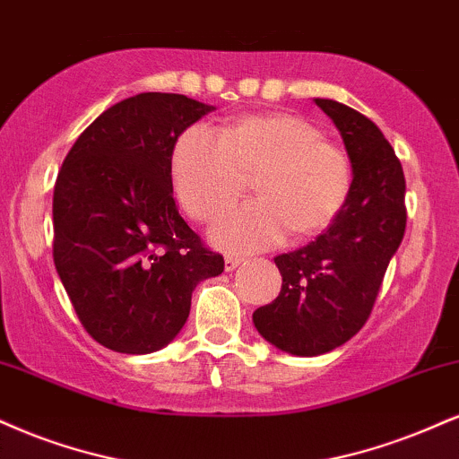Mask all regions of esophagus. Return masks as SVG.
I'll return each instance as SVG.
<instances>
[{
  "instance_id": "esophagus-1",
  "label": "esophagus",
  "mask_w": 459,
  "mask_h": 459,
  "mask_svg": "<svg viewBox=\"0 0 459 459\" xmlns=\"http://www.w3.org/2000/svg\"><path fill=\"white\" fill-rule=\"evenodd\" d=\"M241 263H244V258H241V256H233V254H229V256L224 258V269H226V272H235V269L239 267Z\"/></svg>"
}]
</instances>
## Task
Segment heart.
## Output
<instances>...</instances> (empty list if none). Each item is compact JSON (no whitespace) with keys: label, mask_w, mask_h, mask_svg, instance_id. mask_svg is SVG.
I'll return each mask as SVG.
<instances>
[{"label":"heart","mask_w":459,"mask_h":459,"mask_svg":"<svg viewBox=\"0 0 459 459\" xmlns=\"http://www.w3.org/2000/svg\"><path fill=\"white\" fill-rule=\"evenodd\" d=\"M175 192L198 222H213L254 177L256 201L215 224L229 250H263L290 233L306 239L338 218L352 187L351 160L312 121L290 113L246 115L215 132L192 126L170 160Z\"/></svg>","instance_id":"obj_1"}]
</instances>
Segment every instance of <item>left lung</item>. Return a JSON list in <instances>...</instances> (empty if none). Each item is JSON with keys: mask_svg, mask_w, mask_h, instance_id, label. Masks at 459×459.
Listing matches in <instances>:
<instances>
[{"mask_svg": "<svg viewBox=\"0 0 459 459\" xmlns=\"http://www.w3.org/2000/svg\"><path fill=\"white\" fill-rule=\"evenodd\" d=\"M314 102L349 153V201L312 244L273 258L282 289L252 314L264 340L299 357L338 349L366 325L406 230L404 170L378 126L346 104Z\"/></svg>", "mask_w": 459, "mask_h": 459, "instance_id": "left-lung-1", "label": "left lung"}]
</instances>
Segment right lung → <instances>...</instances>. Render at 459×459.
<instances>
[{"instance_id": "1", "label": "right lung", "mask_w": 459, "mask_h": 459, "mask_svg": "<svg viewBox=\"0 0 459 459\" xmlns=\"http://www.w3.org/2000/svg\"><path fill=\"white\" fill-rule=\"evenodd\" d=\"M209 110L181 93L126 98L76 139L55 181V269L87 333L115 352L164 349L196 284L224 272L177 212L170 177L177 139Z\"/></svg>"}]
</instances>
